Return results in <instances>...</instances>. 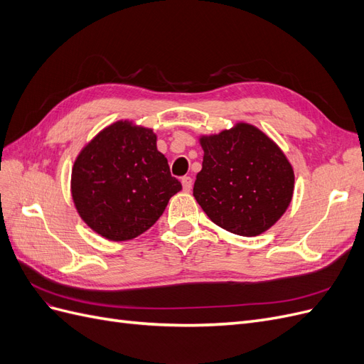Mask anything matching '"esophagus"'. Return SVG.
<instances>
[{
    "mask_svg": "<svg viewBox=\"0 0 364 364\" xmlns=\"http://www.w3.org/2000/svg\"><path fill=\"white\" fill-rule=\"evenodd\" d=\"M193 186V179L190 178V176H185V178H182V188L183 191H190Z\"/></svg>",
    "mask_w": 364,
    "mask_h": 364,
    "instance_id": "esophagus-1",
    "label": "esophagus"
}]
</instances>
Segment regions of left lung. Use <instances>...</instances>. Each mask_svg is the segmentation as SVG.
<instances>
[{
	"mask_svg": "<svg viewBox=\"0 0 364 364\" xmlns=\"http://www.w3.org/2000/svg\"><path fill=\"white\" fill-rule=\"evenodd\" d=\"M202 170L193 196L213 222L229 232L255 237L287 211L294 173L284 151L247 123L200 136Z\"/></svg>",
	"mask_w": 364,
	"mask_h": 364,
	"instance_id": "1",
	"label": "left lung"
}]
</instances>
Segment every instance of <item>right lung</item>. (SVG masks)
<instances>
[{
  "instance_id": "obj_1",
  "label": "right lung",
  "mask_w": 364,
  "mask_h": 364,
  "mask_svg": "<svg viewBox=\"0 0 364 364\" xmlns=\"http://www.w3.org/2000/svg\"><path fill=\"white\" fill-rule=\"evenodd\" d=\"M181 190L153 130L127 119L87 142L71 173L77 213L94 232L112 241L146 232Z\"/></svg>"
}]
</instances>
